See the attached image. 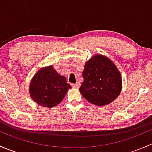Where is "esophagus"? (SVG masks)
Masks as SVG:
<instances>
[{
  "label": "esophagus",
  "mask_w": 152,
  "mask_h": 152,
  "mask_svg": "<svg viewBox=\"0 0 152 152\" xmlns=\"http://www.w3.org/2000/svg\"><path fill=\"white\" fill-rule=\"evenodd\" d=\"M72 87H73V88H76V89H78L79 87V86H80V85H79V82H77V83H76V84H72Z\"/></svg>",
  "instance_id": "34e87169"
}]
</instances>
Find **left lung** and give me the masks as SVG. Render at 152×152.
<instances>
[{
    "label": "left lung",
    "instance_id": "1",
    "mask_svg": "<svg viewBox=\"0 0 152 152\" xmlns=\"http://www.w3.org/2000/svg\"><path fill=\"white\" fill-rule=\"evenodd\" d=\"M84 81L79 91L90 103L105 106L120 95L122 78L117 67L107 56L95 55L85 63Z\"/></svg>",
    "mask_w": 152,
    "mask_h": 152
}]
</instances>
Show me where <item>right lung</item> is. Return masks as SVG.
I'll list each match as a JSON object with an SVG mask.
<instances>
[{"label":"right lung","instance_id":"obj_1","mask_svg":"<svg viewBox=\"0 0 152 152\" xmlns=\"http://www.w3.org/2000/svg\"><path fill=\"white\" fill-rule=\"evenodd\" d=\"M70 88L66 78L60 76L53 66H48L41 68L34 76L29 86V93L39 106L50 108L60 103Z\"/></svg>","mask_w":152,"mask_h":152}]
</instances>
